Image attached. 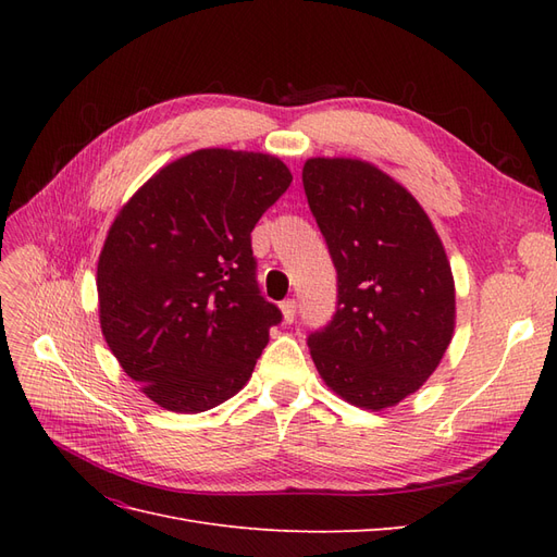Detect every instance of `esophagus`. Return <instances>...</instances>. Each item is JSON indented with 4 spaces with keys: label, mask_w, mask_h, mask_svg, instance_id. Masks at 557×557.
Segmentation results:
<instances>
[{
    "label": "esophagus",
    "mask_w": 557,
    "mask_h": 557,
    "mask_svg": "<svg viewBox=\"0 0 557 557\" xmlns=\"http://www.w3.org/2000/svg\"><path fill=\"white\" fill-rule=\"evenodd\" d=\"M281 313H283V323H293L295 315H297V301L295 299H285L281 301Z\"/></svg>",
    "instance_id": "obj_1"
}]
</instances>
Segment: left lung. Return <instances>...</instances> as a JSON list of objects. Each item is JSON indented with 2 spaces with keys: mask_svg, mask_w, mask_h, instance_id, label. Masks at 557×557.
Here are the masks:
<instances>
[{
  "mask_svg": "<svg viewBox=\"0 0 557 557\" xmlns=\"http://www.w3.org/2000/svg\"><path fill=\"white\" fill-rule=\"evenodd\" d=\"M301 183L339 293L327 327L309 334L318 374L352 407H395L432 376L453 339L444 244L416 197L372 162L311 158Z\"/></svg>",
  "mask_w": 557,
  "mask_h": 557,
  "instance_id": "8db88e82",
  "label": "left lung"
}]
</instances>
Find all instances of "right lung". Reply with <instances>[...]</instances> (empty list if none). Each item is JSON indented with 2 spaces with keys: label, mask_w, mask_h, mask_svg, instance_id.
Returning a JSON list of instances; mask_svg holds the SVG:
<instances>
[{
  "label": "right lung",
  "mask_w": 557,
  "mask_h": 557,
  "mask_svg": "<svg viewBox=\"0 0 557 557\" xmlns=\"http://www.w3.org/2000/svg\"><path fill=\"white\" fill-rule=\"evenodd\" d=\"M290 181L274 156L201 148L117 211L97 262L99 325L162 409L209 411L248 383L281 323L260 295L250 232Z\"/></svg>",
  "instance_id": "right-lung-1"
}]
</instances>
